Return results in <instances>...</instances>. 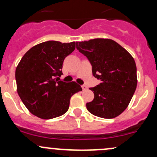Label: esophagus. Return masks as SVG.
<instances>
[{
    "label": "esophagus",
    "mask_w": 157,
    "mask_h": 157,
    "mask_svg": "<svg viewBox=\"0 0 157 157\" xmlns=\"http://www.w3.org/2000/svg\"><path fill=\"white\" fill-rule=\"evenodd\" d=\"M81 87H82V89H83V90H86V89H87V86H86V85H82Z\"/></svg>",
    "instance_id": "1"
}]
</instances>
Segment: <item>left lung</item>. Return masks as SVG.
<instances>
[{
  "mask_svg": "<svg viewBox=\"0 0 157 157\" xmlns=\"http://www.w3.org/2000/svg\"><path fill=\"white\" fill-rule=\"evenodd\" d=\"M77 49L92 65L93 75L101 83L90 88L94 99L86 103L89 112L103 118H113L129 105L137 88V67L134 58L109 39L77 42Z\"/></svg>",
  "mask_w": 157,
  "mask_h": 157,
  "instance_id": "8db88e82",
  "label": "left lung"
}]
</instances>
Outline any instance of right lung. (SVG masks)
I'll return each instance as SVG.
<instances>
[{
    "instance_id": "add662e5",
    "label": "right lung",
    "mask_w": 157,
    "mask_h": 157,
    "mask_svg": "<svg viewBox=\"0 0 157 157\" xmlns=\"http://www.w3.org/2000/svg\"><path fill=\"white\" fill-rule=\"evenodd\" d=\"M75 45L48 41L33 46L21 58L15 73L17 93L33 115L42 119L61 116L68 110L71 96L82 91L76 82L58 80L64 58Z\"/></svg>"
}]
</instances>
